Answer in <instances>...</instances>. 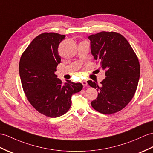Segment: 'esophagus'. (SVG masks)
Segmentation results:
<instances>
[{"label":"esophagus","mask_w":153,"mask_h":153,"mask_svg":"<svg viewBox=\"0 0 153 153\" xmlns=\"http://www.w3.org/2000/svg\"><path fill=\"white\" fill-rule=\"evenodd\" d=\"M82 85H83V86H84V87L88 86V85L86 80H82Z\"/></svg>","instance_id":"1"}]
</instances>
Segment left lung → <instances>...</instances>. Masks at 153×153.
<instances>
[{
  "label": "left lung",
  "instance_id": "left-lung-1",
  "mask_svg": "<svg viewBox=\"0 0 153 153\" xmlns=\"http://www.w3.org/2000/svg\"><path fill=\"white\" fill-rule=\"evenodd\" d=\"M91 53L106 71L100 84L88 80L98 96L91 102L100 113L111 114L121 110L133 98L140 79V63L125 37L114 32H101L88 37Z\"/></svg>",
  "mask_w": 153,
  "mask_h": 153
}]
</instances>
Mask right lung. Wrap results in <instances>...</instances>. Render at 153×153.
I'll return each mask as SVG.
<instances>
[{
	"instance_id": "add662e5",
	"label": "right lung",
	"mask_w": 153,
	"mask_h": 153,
	"mask_svg": "<svg viewBox=\"0 0 153 153\" xmlns=\"http://www.w3.org/2000/svg\"><path fill=\"white\" fill-rule=\"evenodd\" d=\"M65 36L43 33L32 40L22 54L19 75L25 94L31 105L47 117H58L71 106V96L82 90L81 83H62L55 74L61 62L59 44Z\"/></svg>"
}]
</instances>
